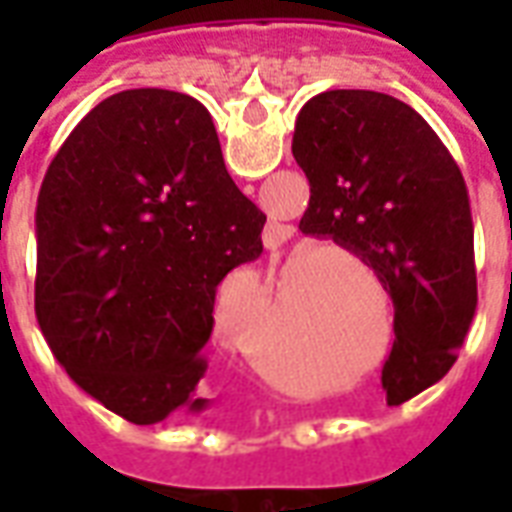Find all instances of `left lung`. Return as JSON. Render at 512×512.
<instances>
[{
  "mask_svg": "<svg viewBox=\"0 0 512 512\" xmlns=\"http://www.w3.org/2000/svg\"><path fill=\"white\" fill-rule=\"evenodd\" d=\"M293 158L310 180L299 230L329 235L376 271L395 304L381 370L389 406L436 384L477 310L466 183L419 112L376 90H326L301 106Z\"/></svg>",
  "mask_w": 512,
  "mask_h": 512,
  "instance_id": "left-lung-1",
  "label": "left lung"
}]
</instances>
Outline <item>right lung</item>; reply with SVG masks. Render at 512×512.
<instances>
[{
  "mask_svg": "<svg viewBox=\"0 0 512 512\" xmlns=\"http://www.w3.org/2000/svg\"><path fill=\"white\" fill-rule=\"evenodd\" d=\"M263 224L200 101L158 87L101 101L40 186L35 312L51 354L134 425L202 414L216 288L260 257Z\"/></svg>",
  "mask_w": 512,
  "mask_h": 512,
  "instance_id": "obj_1",
  "label": "right lung"
}]
</instances>
